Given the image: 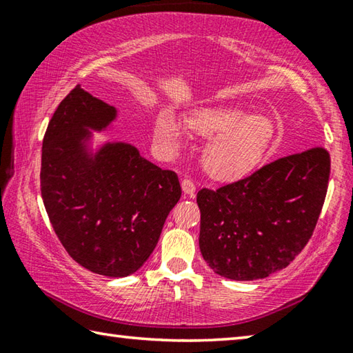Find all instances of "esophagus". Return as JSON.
<instances>
[{"label":"esophagus","mask_w":353,"mask_h":353,"mask_svg":"<svg viewBox=\"0 0 353 353\" xmlns=\"http://www.w3.org/2000/svg\"><path fill=\"white\" fill-rule=\"evenodd\" d=\"M182 191L187 196H194V191H196L194 182L191 181V179H183V181H182Z\"/></svg>","instance_id":"obj_1"}]
</instances>
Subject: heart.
I'll return each mask as SVG.
<instances>
[{"instance_id": "b5f03b06", "label": "heart", "mask_w": 353, "mask_h": 353, "mask_svg": "<svg viewBox=\"0 0 353 353\" xmlns=\"http://www.w3.org/2000/svg\"><path fill=\"white\" fill-rule=\"evenodd\" d=\"M196 134L212 139L204 149L205 171L218 181H236L252 172L265 159L276 126L265 115H249L230 107L201 109L188 117ZM181 126L170 110L160 113L154 124V140L163 149L174 151L181 145Z\"/></svg>"}]
</instances>
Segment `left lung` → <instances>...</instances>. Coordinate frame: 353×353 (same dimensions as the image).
<instances>
[{
  "instance_id": "obj_1",
  "label": "left lung",
  "mask_w": 353,
  "mask_h": 353,
  "mask_svg": "<svg viewBox=\"0 0 353 353\" xmlns=\"http://www.w3.org/2000/svg\"><path fill=\"white\" fill-rule=\"evenodd\" d=\"M330 154L313 148L261 166L254 174L198 193L199 249L225 279H265L305 248L324 205Z\"/></svg>"
}]
</instances>
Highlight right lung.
Returning <instances> with one entry per match:
<instances>
[{
    "label": "right lung",
    "mask_w": 353,
    "mask_h": 353,
    "mask_svg": "<svg viewBox=\"0 0 353 353\" xmlns=\"http://www.w3.org/2000/svg\"><path fill=\"white\" fill-rule=\"evenodd\" d=\"M117 109L77 85L52 115L41 148V198L71 259L107 277L139 271L152 254L182 190L174 171L139 149L107 141L92 151V130H105Z\"/></svg>",
    "instance_id": "right-lung-1"
}]
</instances>
